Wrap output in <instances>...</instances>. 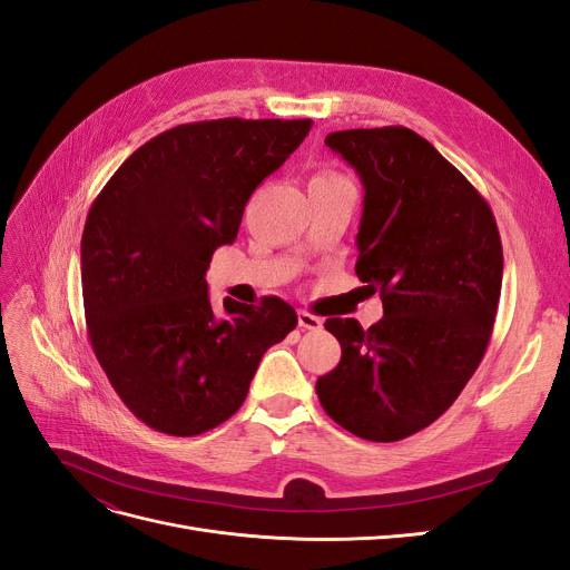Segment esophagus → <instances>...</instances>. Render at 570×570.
Returning a JSON list of instances; mask_svg holds the SVG:
<instances>
[{"instance_id":"1","label":"esophagus","mask_w":570,"mask_h":570,"mask_svg":"<svg viewBox=\"0 0 570 570\" xmlns=\"http://www.w3.org/2000/svg\"><path fill=\"white\" fill-rule=\"evenodd\" d=\"M297 321H299L302 331H321V327H323V321L314 314H308V312H299Z\"/></svg>"}]
</instances>
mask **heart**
Segmentation results:
<instances>
[{"mask_svg": "<svg viewBox=\"0 0 570 570\" xmlns=\"http://www.w3.org/2000/svg\"><path fill=\"white\" fill-rule=\"evenodd\" d=\"M316 178H340L337 174H321V176H316Z\"/></svg>", "mask_w": 570, "mask_h": 570, "instance_id": "b5f03b06", "label": "heart"}]
</instances>
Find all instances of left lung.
<instances>
[{
    "label": "left lung",
    "instance_id": "obj_1",
    "mask_svg": "<svg viewBox=\"0 0 570 570\" xmlns=\"http://www.w3.org/2000/svg\"><path fill=\"white\" fill-rule=\"evenodd\" d=\"M325 145L364 183L356 275L383 318H327L340 364L316 381L337 425L396 442L438 421L485 356L504 254L490 204L419 132L337 130Z\"/></svg>",
    "mask_w": 570,
    "mask_h": 570
}]
</instances>
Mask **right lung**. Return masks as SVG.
<instances>
[{
    "instance_id": "obj_1",
    "label": "right lung",
    "mask_w": 570,
    "mask_h": 570,
    "mask_svg": "<svg viewBox=\"0 0 570 570\" xmlns=\"http://www.w3.org/2000/svg\"><path fill=\"white\" fill-rule=\"evenodd\" d=\"M312 118H216L151 137L90 206L80 243L85 323L99 366L137 419L193 438L243 406L264 352L295 331L281 297L223 299L206 268L237 237L254 189Z\"/></svg>"
}]
</instances>
